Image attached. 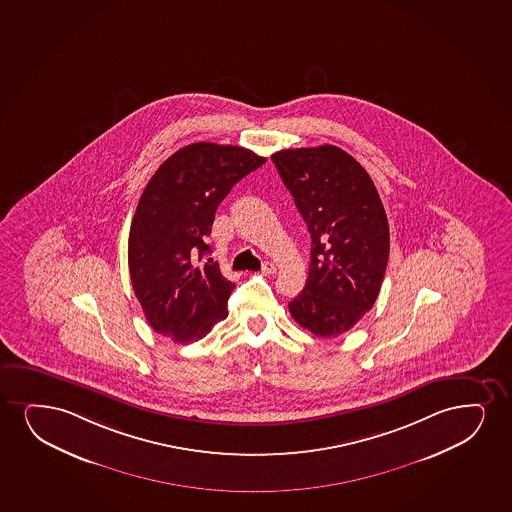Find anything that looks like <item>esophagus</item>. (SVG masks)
<instances>
[{
  "mask_svg": "<svg viewBox=\"0 0 512 512\" xmlns=\"http://www.w3.org/2000/svg\"><path fill=\"white\" fill-rule=\"evenodd\" d=\"M275 272H277V266L270 263V261L263 263V273H266V275H273Z\"/></svg>",
  "mask_w": 512,
  "mask_h": 512,
  "instance_id": "esophagus-1",
  "label": "esophagus"
}]
</instances>
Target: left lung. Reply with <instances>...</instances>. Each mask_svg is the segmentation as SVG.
Masks as SVG:
<instances>
[{
    "mask_svg": "<svg viewBox=\"0 0 512 512\" xmlns=\"http://www.w3.org/2000/svg\"><path fill=\"white\" fill-rule=\"evenodd\" d=\"M272 161L311 235L308 280L289 310L311 334L337 337L381 291L389 258L381 197L362 164L334 145L280 150Z\"/></svg>",
    "mask_w": 512,
    "mask_h": 512,
    "instance_id": "left-lung-1",
    "label": "left lung"
}]
</instances>
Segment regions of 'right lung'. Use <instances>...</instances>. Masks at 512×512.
<instances>
[{
    "instance_id": "add662e5",
    "label": "right lung",
    "mask_w": 512,
    "mask_h": 512,
    "mask_svg": "<svg viewBox=\"0 0 512 512\" xmlns=\"http://www.w3.org/2000/svg\"><path fill=\"white\" fill-rule=\"evenodd\" d=\"M251 150L199 142L162 162L131 221L128 265L145 318L157 334L194 343L228 317L235 284L207 259L214 213L233 185L265 164Z\"/></svg>"
}]
</instances>
